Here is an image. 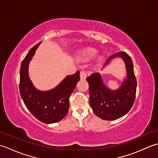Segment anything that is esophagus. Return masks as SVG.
<instances>
[{
  "label": "esophagus",
  "mask_w": 158,
  "mask_h": 158,
  "mask_svg": "<svg viewBox=\"0 0 158 158\" xmlns=\"http://www.w3.org/2000/svg\"><path fill=\"white\" fill-rule=\"evenodd\" d=\"M86 74H87V73L86 72V71L85 70H82L80 72V79L81 80H85L86 78Z\"/></svg>",
  "instance_id": "1"
}]
</instances>
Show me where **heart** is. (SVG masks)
Masks as SVG:
<instances>
[{"label":"heart","instance_id":"heart-1","mask_svg":"<svg viewBox=\"0 0 158 158\" xmlns=\"http://www.w3.org/2000/svg\"><path fill=\"white\" fill-rule=\"evenodd\" d=\"M96 54H97V50L95 49L91 48H88L82 51L81 53V56L85 59H89L94 57Z\"/></svg>","mask_w":158,"mask_h":158}]
</instances>
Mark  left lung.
Instances as JSON below:
<instances>
[{
    "label": "left lung",
    "instance_id": "obj_1",
    "mask_svg": "<svg viewBox=\"0 0 158 158\" xmlns=\"http://www.w3.org/2000/svg\"><path fill=\"white\" fill-rule=\"evenodd\" d=\"M116 56L123 59L127 69V78L117 91L106 87L99 73H91L86 78L93 111L99 118L107 121L117 119L126 114L136 98L137 82L131 57L126 52H120L109 56L107 63Z\"/></svg>",
    "mask_w": 158,
    "mask_h": 158
}]
</instances>
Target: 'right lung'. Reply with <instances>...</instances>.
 <instances>
[{
	"instance_id": "right-lung-1",
	"label": "right lung",
	"mask_w": 158,
	"mask_h": 158,
	"mask_svg": "<svg viewBox=\"0 0 158 158\" xmlns=\"http://www.w3.org/2000/svg\"><path fill=\"white\" fill-rule=\"evenodd\" d=\"M40 44L32 48L22 60L19 89L26 107L37 119L44 123H54L62 120L68 112L69 99L80 80V72L78 71L74 74L67 76L51 91H38L28 77V67Z\"/></svg>"
}]
</instances>
